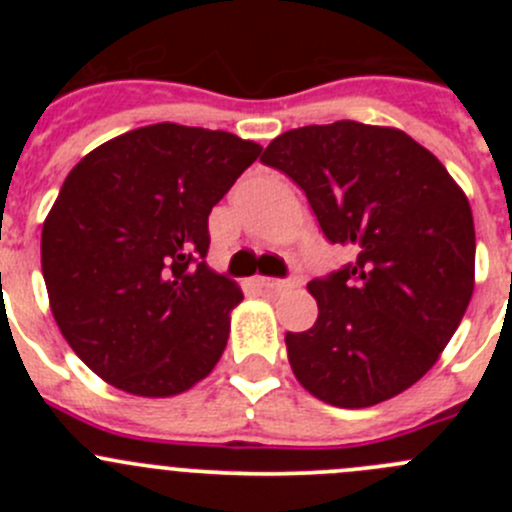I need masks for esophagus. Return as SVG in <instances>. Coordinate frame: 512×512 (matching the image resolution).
I'll return each mask as SVG.
<instances>
[{"mask_svg":"<svg viewBox=\"0 0 512 512\" xmlns=\"http://www.w3.org/2000/svg\"><path fill=\"white\" fill-rule=\"evenodd\" d=\"M257 285L265 289H275V292H282V289H292L299 285L297 277H285V280H275V277H257Z\"/></svg>","mask_w":512,"mask_h":512,"instance_id":"obj_1","label":"esophagus"}]
</instances>
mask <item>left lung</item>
Instances as JSON below:
<instances>
[{
    "mask_svg": "<svg viewBox=\"0 0 512 512\" xmlns=\"http://www.w3.org/2000/svg\"><path fill=\"white\" fill-rule=\"evenodd\" d=\"M260 160L304 190L332 245L354 252L307 285L317 322L285 337L297 381L342 409L409 389L471 302L476 230L463 190L404 131L356 121L292 128Z\"/></svg>",
    "mask_w": 512,
    "mask_h": 512,
    "instance_id": "8db88e82",
    "label": "left lung"
}]
</instances>
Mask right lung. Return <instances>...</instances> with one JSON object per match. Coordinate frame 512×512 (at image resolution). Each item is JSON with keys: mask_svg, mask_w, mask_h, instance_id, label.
Segmentation results:
<instances>
[{"mask_svg": "<svg viewBox=\"0 0 512 512\" xmlns=\"http://www.w3.org/2000/svg\"><path fill=\"white\" fill-rule=\"evenodd\" d=\"M260 151L227 131L156 123L66 175L41 272L61 334L103 381L158 399L218 364L242 289L205 265L208 215Z\"/></svg>", "mask_w": 512, "mask_h": 512, "instance_id": "1", "label": "right lung"}]
</instances>
